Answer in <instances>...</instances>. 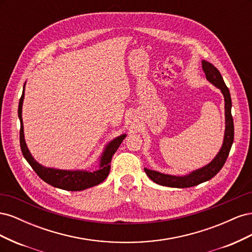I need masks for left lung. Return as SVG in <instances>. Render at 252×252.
<instances>
[{"label": "left lung", "mask_w": 252, "mask_h": 252, "mask_svg": "<svg viewBox=\"0 0 252 252\" xmlns=\"http://www.w3.org/2000/svg\"><path fill=\"white\" fill-rule=\"evenodd\" d=\"M202 67L207 80L222 91V94L224 95L226 128H225L223 145L222 147H220L217 157L213 158L209 164L202 167L200 169H196L192 172H190L187 175H184V177H177V175L165 174L158 171L145 168L144 170L149 177V179L158 185L175 187V188H187V187L199 185L203 182L212 179L220 169H222V167L224 166L226 159L228 158V155H229L230 152L232 143H233V138H234V126H233V119L231 116V96H230L229 89H228V87L226 86V84L222 78V75H220V71L211 63L203 60Z\"/></svg>", "instance_id": "8db88e82"}]
</instances>
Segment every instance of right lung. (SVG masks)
Segmentation results:
<instances>
[{
    "mask_svg": "<svg viewBox=\"0 0 252 252\" xmlns=\"http://www.w3.org/2000/svg\"><path fill=\"white\" fill-rule=\"evenodd\" d=\"M24 87H23V94L19 102L18 114L21 122L20 129V145L22 154L26 158L29 165L32 167V169L39 177L46 182L47 184L57 187L60 189L68 190V191H81V190L94 187L102 183L106 178L108 177L110 171V162L112 156L116 154L121 143L126 138V134H122L118 138L112 140L106 146L100 161V169L96 171H87V170H61L55 168H47L41 164L37 163L33 157L30 154L27 148V145L24 138V127H23V119H22V106L24 101Z\"/></svg>",
    "mask_w": 252,
    "mask_h": 252,
    "instance_id": "obj_1",
    "label": "right lung"
}]
</instances>
